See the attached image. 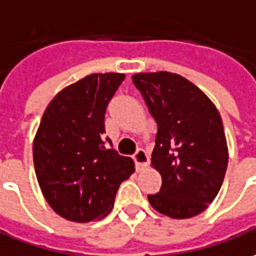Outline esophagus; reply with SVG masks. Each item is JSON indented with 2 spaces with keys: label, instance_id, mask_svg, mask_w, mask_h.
Returning <instances> with one entry per match:
<instances>
[{
  "label": "esophagus",
  "instance_id": "obj_1",
  "mask_svg": "<svg viewBox=\"0 0 256 256\" xmlns=\"http://www.w3.org/2000/svg\"><path fill=\"white\" fill-rule=\"evenodd\" d=\"M133 159L138 170L142 169L144 166L148 165V162H150V156H148V154H146V150H142V148H138V150L134 152Z\"/></svg>",
  "mask_w": 256,
  "mask_h": 256
}]
</instances>
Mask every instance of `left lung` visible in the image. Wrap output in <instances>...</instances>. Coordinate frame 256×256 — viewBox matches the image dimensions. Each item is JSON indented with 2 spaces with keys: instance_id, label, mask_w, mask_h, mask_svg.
Here are the masks:
<instances>
[{
  "instance_id": "1",
  "label": "left lung",
  "mask_w": 256,
  "mask_h": 256,
  "mask_svg": "<svg viewBox=\"0 0 256 256\" xmlns=\"http://www.w3.org/2000/svg\"><path fill=\"white\" fill-rule=\"evenodd\" d=\"M132 80L158 126L151 162L162 186L148 201L173 219L201 214L218 196L228 169L219 112L196 86L176 73H137Z\"/></svg>"
}]
</instances>
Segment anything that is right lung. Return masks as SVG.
<instances>
[{
	"label": "right lung",
	"mask_w": 256,
	"mask_h": 256,
	"mask_svg": "<svg viewBox=\"0 0 256 256\" xmlns=\"http://www.w3.org/2000/svg\"><path fill=\"white\" fill-rule=\"evenodd\" d=\"M122 73H92L66 87L42 115L33 144L40 188L68 220L86 223L110 214L134 162L105 138V112Z\"/></svg>",
	"instance_id": "right-lung-1"
}]
</instances>
